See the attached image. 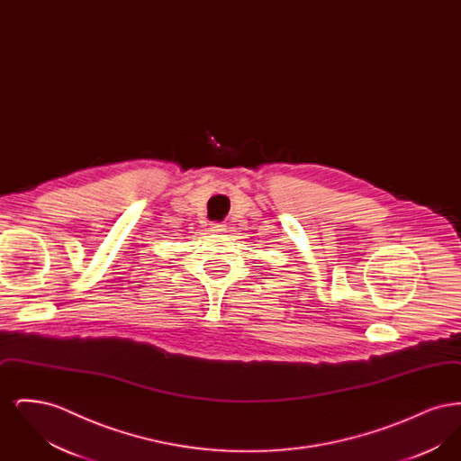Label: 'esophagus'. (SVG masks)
<instances>
[{
	"instance_id": "34e87169",
	"label": "esophagus",
	"mask_w": 461,
	"mask_h": 461,
	"mask_svg": "<svg viewBox=\"0 0 461 461\" xmlns=\"http://www.w3.org/2000/svg\"><path fill=\"white\" fill-rule=\"evenodd\" d=\"M211 231H214V233L224 231V224H221V222H212V224H211Z\"/></svg>"
}]
</instances>
